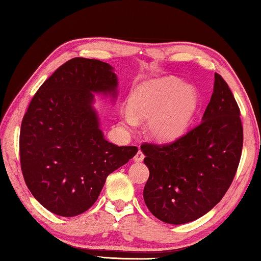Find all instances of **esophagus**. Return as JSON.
Returning <instances> with one entry per match:
<instances>
[{
  "label": "esophagus",
  "instance_id": "esophagus-1",
  "mask_svg": "<svg viewBox=\"0 0 261 261\" xmlns=\"http://www.w3.org/2000/svg\"><path fill=\"white\" fill-rule=\"evenodd\" d=\"M144 154H143V152H141V151H139L138 153H137L136 154V156L134 158V160H135V162H141V161H143L144 160Z\"/></svg>",
  "mask_w": 261,
  "mask_h": 261
}]
</instances>
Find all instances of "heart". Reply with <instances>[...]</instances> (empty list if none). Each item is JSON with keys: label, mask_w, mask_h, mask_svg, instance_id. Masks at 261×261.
Masks as SVG:
<instances>
[{"label": "heart", "mask_w": 261, "mask_h": 261, "mask_svg": "<svg viewBox=\"0 0 261 261\" xmlns=\"http://www.w3.org/2000/svg\"><path fill=\"white\" fill-rule=\"evenodd\" d=\"M198 105L199 95L193 85H184L173 76L162 77L137 85L130 95L131 108L123 109L122 117L130 126H136L139 120H148V135L168 143L185 134Z\"/></svg>", "instance_id": "1"}]
</instances>
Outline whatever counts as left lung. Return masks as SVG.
Instances as JSON below:
<instances>
[{
    "instance_id": "8db88e82",
    "label": "left lung",
    "mask_w": 261,
    "mask_h": 261,
    "mask_svg": "<svg viewBox=\"0 0 261 261\" xmlns=\"http://www.w3.org/2000/svg\"><path fill=\"white\" fill-rule=\"evenodd\" d=\"M243 147L240 108L228 84L214 74L201 123L170 144H143L149 177L144 200L170 224L201 218L222 199L235 177Z\"/></svg>"
}]
</instances>
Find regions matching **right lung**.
<instances>
[{"label": "right lung", "instance_id": "obj_1", "mask_svg": "<svg viewBox=\"0 0 261 261\" xmlns=\"http://www.w3.org/2000/svg\"><path fill=\"white\" fill-rule=\"evenodd\" d=\"M108 63L65 62L42 84L20 127V166L31 193L51 213L71 218L94 204L107 176L136 155V146L105 139L94 94L117 98Z\"/></svg>", "mask_w": 261, "mask_h": 261}]
</instances>
